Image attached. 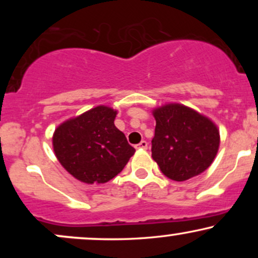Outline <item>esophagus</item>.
<instances>
[{"instance_id":"esophagus-1","label":"esophagus","mask_w":258,"mask_h":258,"mask_svg":"<svg viewBox=\"0 0 258 258\" xmlns=\"http://www.w3.org/2000/svg\"><path fill=\"white\" fill-rule=\"evenodd\" d=\"M147 148H148V143L146 141H142L141 143L136 146V149H141V150H146Z\"/></svg>"}]
</instances>
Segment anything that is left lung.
Listing matches in <instances>:
<instances>
[{"label": "left lung", "mask_w": 258, "mask_h": 258, "mask_svg": "<svg viewBox=\"0 0 258 258\" xmlns=\"http://www.w3.org/2000/svg\"><path fill=\"white\" fill-rule=\"evenodd\" d=\"M156 121L152 158L168 178L183 182L203 173L220 148V130L199 111L167 103L153 109Z\"/></svg>", "instance_id": "8db88e82"}]
</instances>
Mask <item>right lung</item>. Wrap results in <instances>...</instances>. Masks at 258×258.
Returning a JSON list of instances; mask_svg holds the SVG:
<instances>
[{"instance_id": "add662e5", "label": "right lung", "mask_w": 258, "mask_h": 258, "mask_svg": "<svg viewBox=\"0 0 258 258\" xmlns=\"http://www.w3.org/2000/svg\"><path fill=\"white\" fill-rule=\"evenodd\" d=\"M116 114L110 106L98 105L61 122L53 133L58 161L80 182H109L135 154V148L115 126Z\"/></svg>"}]
</instances>
